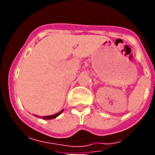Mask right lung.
I'll return each mask as SVG.
<instances>
[{
    "mask_svg": "<svg viewBox=\"0 0 155 155\" xmlns=\"http://www.w3.org/2000/svg\"><path fill=\"white\" fill-rule=\"evenodd\" d=\"M62 112H63V110H62V111H61V112H59V113H56V114H54V115H52V116H42V117H41V118H42V119H43V120H52V119H54V118H56V117H57V116H58L59 115L61 114V113H62Z\"/></svg>",
    "mask_w": 155,
    "mask_h": 155,
    "instance_id": "right-lung-1",
    "label": "right lung"
}]
</instances>
